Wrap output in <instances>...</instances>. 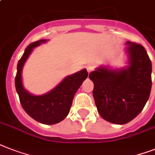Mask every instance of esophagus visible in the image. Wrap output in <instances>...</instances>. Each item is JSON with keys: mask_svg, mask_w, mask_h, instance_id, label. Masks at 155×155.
I'll use <instances>...</instances> for the list:
<instances>
[{"mask_svg": "<svg viewBox=\"0 0 155 155\" xmlns=\"http://www.w3.org/2000/svg\"><path fill=\"white\" fill-rule=\"evenodd\" d=\"M87 68V72L88 73H90V72H91V71L94 70V67L92 66V65H87V66L86 67Z\"/></svg>", "mask_w": 155, "mask_h": 155, "instance_id": "1", "label": "esophagus"}]
</instances>
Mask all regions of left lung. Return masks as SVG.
<instances>
[{"label": "left lung", "instance_id": "1", "mask_svg": "<svg viewBox=\"0 0 155 155\" xmlns=\"http://www.w3.org/2000/svg\"><path fill=\"white\" fill-rule=\"evenodd\" d=\"M128 65L111 69L100 66L89 74L94 83L93 96L103 119L125 124L142 111L151 90V61L143 45L126 43Z\"/></svg>", "mask_w": 155, "mask_h": 155}]
</instances>
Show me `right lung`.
<instances>
[{
    "instance_id": "1",
    "label": "right lung",
    "mask_w": 155,
    "mask_h": 155,
    "mask_svg": "<svg viewBox=\"0 0 155 155\" xmlns=\"http://www.w3.org/2000/svg\"><path fill=\"white\" fill-rule=\"evenodd\" d=\"M46 42L47 40H40L30 44L25 48L23 56L17 64L15 86L25 112L39 123L52 125L64 120L68 114L74 95L83 82L87 78L88 73L84 68L68 75L56 87L44 95H32L25 90L22 82L24 65L34 48Z\"/></svg>"
}]
</instances>
